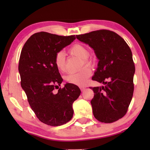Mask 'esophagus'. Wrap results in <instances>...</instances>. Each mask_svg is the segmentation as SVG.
Returning <instances> with one entry per match:
<instances>
[{"instance_id": "34e87169", "label": "esophagus", "mask_w": 150, "mask_h": 150, "mask_svg": "<svg viewBox=\"0 0 150 150\" xmlns=\"http://www.w3.org/2000/svg\"><path fill=\"white\" fill-rule=\"evenodd\" d=\"M80 89H81V91H83L84 90H85V89H86V87H80Z\"/></svg>"}]
</instances>
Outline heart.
Listing matches in <instances>:
<instances>
[{
  "mask_svg": "<svg viewBox=\"0 0 150 150\" xmlns=\"http://www.w3.org/2000/svg\"><path fill=\"white\" fill-rule=\"evenodd\" d=\"M69 53L72 56L79 57L82 59L81 67L86 65L79 72L71 73L65 76L66 83L78 86L85 85L88 79L91 74V70L88 66L93 65V61L89 58L90 51L89 48L81 44H74L69 49ZM54 63L57 69L61 72H64L66 70V58L64 52H58L56 53L54 59Z\"/></svg>",
  "mask_w": 150,
  "mask_h": 150,
  "instance_id": "b5f03b06",
  "label": "heart"
}]
</instances>
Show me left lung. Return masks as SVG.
Listing matches in <instances>:
<instances>
[{
    "label": "left lung",
    "mask_w": 150,
    "mask_h": 150,
    "mask_svg": "<svg viewBox=\"0 0 150 150\" xmlns=\"http://www.w3.org/2000/svg\"><path fill=\"white\" fill-rule=\"evenodd\" d=\"M76 38L89 44L99 59L92 80L104 86L90 87L94 93L91 101L93 115L103 123L117 121L126 114L134 91L135 67L130 47L109 30L77 35Z\"/></svg>",
    "instance_id": "left-lung-1"
}]
</instances>
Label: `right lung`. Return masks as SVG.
Segmentation results:
<instances>
[{"label": "right lung", "instance_id": "obj_1", "mask_svg": "<svg viewBox=\"0 0 150 150\" xmlns=\"http://www.w3.org/2000/svg\"><path fill=\"white\" fill-rule=\"evenodd\" d=\"M75 39V35L39 32L30 36L22 49L18 65L21 87L37 117L48 126H61L71 120L72 104L81 94L78 86L69 83L54 93L63 81L54 56Z\"/></svg>", "mask_w": 150, "mask_h": 150}]
</instances>
